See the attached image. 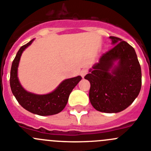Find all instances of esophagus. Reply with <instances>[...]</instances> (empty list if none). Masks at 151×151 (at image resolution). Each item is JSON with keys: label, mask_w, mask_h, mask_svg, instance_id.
<instances>
[{"label": "esophagus", "mask_w": 151, "mask_h": 151, "mask_svg": "<svg viewBox=\"0 0 151 151\" xmlns=\"http://www.w3.org/2000/svg\"><path fill=\"white\" fill-rule=\"evenodd\" d=\"M87 72H88V71H87V69H83L82 71H80V75H81V77L83 78L84 77H85L86 74H87Z\"/></svg>", "instance_id": "34e87169"}]
</instances>
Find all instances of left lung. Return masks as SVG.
I'll return each mask as SVG.
<instances>
[{"label": "left lung", "instance_id": "left-lung-1", "mask_svg": "<svg viewBox=\"0 0 151 151\" xmlns=\"http://www.w3.org/2000/svg\"><path fill=\"white\" fill-rule=\"evenodd\" d=\"M109 38L114 47L102 54L84 78L90 83L93 107L114 113L127 108L137 98L142 87V71L134 48L120 38ZM116 60L119 65L113 69Z\"/></svg>", "mask_w": 151, "mask_h": 151}]
</instances>
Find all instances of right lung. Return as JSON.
Here are the masks:
<instances>
[{"label": "right lung", "instance_id": "right-lung-1", "mask_svg": "<svg viewBox=\"0 0 151 151\" xmlns=\"http://www.w3.org/2000/svg\"><path fill=\"white\" fill-rule=\"evenodd\" d=\"M33 41V39L21 47L12 62L9 79L11 90L20 105L29 112L39 115H55L64 109L71 91L82 80V77L78 76L64 80L56 90L47 95H35L25 91L18 81L17 71L22 52Z\"/></svg>", "mask_w": 151, "mask_h": 151}]
</instances>
